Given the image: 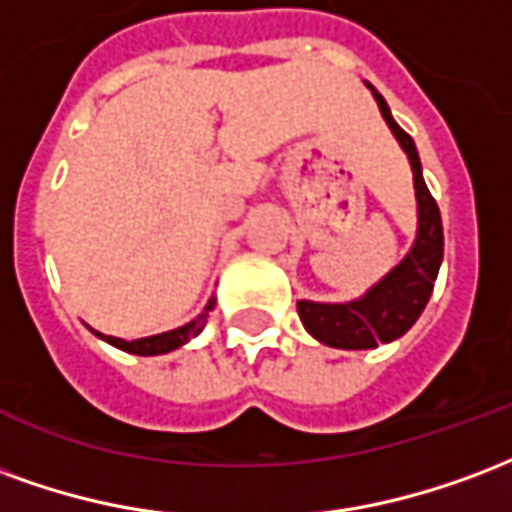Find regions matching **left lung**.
Returning a JSON list of instances; mask_svg holds the SVG:
<instances>
[{
	"label": "left lung",
	"mask_w": 512,
	"mask_h": 512,
	"mask_svg": "<svg viewBox=\"0 0 512 512\" xmlns=\"http://www.w3.org/2000/svg\"><path fill=\"white\" fill-rule=\"evenodd\" d=\"M374 98L379 103L384 122L390 125L412 163L420 226H417V240H414L409 256L384 281L376 283L363 300L346 302V305H322V302L308 300L297 302V313H300L305 330L316 341L335 346V349H374L379 343L401 338L428 305L436 275H439V264H442V253H445L442 215H439L431 190L425 188L423 169H420L412 136L395 122L390 108L376 89Z\"/></svg>",
	"instance_id": "left-lung-1"
}]
</instances>
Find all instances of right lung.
<instances>
[{
    "label": "right lung",
    "instance_id": "obj_1",
    "mask_svg": "<svg viewBox=\"0 0 512 512\" xmlns=\"http://www.w3.org/2000/svg\"><path fill=\"white\" fill-rule=\"evenodd\" d=\"M212 305L215 300H210V305L204 308L199 319H193L190 324L185 327H179V330H171V333H160V335H152V338H138V341H122V338H111V335H100L103 341H108L111 346H117L122 352H130V354H141V357H152V354H166L171 349H177L182 343L193 338V335H199L204 330V324H207V313L212 311Z\"/></svg>",
    "mask_w": 512,
    "mask_h": 512
}]
</instances>
